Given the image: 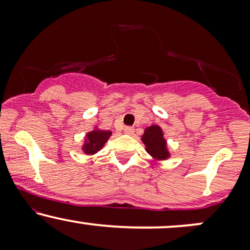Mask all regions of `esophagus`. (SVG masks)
I'll return each instance as SVG.
<instances>
[{"label": "esophagus", "mask_w": 250, "mask_h": 250, "mask_svg": "<svg viewBox=\"0 0 250 250\" xmlns=\"http://www.w3.org/2000/svg\"><path fill=\"white\" fill-rule=\"evenodd\" d=\"M125 133L128 135H133L134 134V128L133 127H125Z\"/></svg>", "instance_id": "1"}]
</instances>
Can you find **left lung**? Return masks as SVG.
Here are the masks:
<instances>
[{"mask_svg": "<svg viewBox=\"0 0 250 250\" xmlns=\"http://www.w3.org/2000/svg\"><path fill=\"white\" fill-rule=\"evenodd\" d=\"M141 140L146 146V151L154 161H166L170 157L171 154L168 149L167 140L165 139V133L159 125H151L146 128Z\"/></svg>", "mask_w": 250, "mask_h": 250, "instance_id": "8db88e82", "label": "left lung"}]
</instances>
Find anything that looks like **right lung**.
I'll return each instance as SVG.
<instances>
[{
    "label": "right lung",
    "instance_id": "1",
    "mask_svg": "<svg viewBox=\"0 0 250 250\" xmlns=\"http://www.w3.org/2000/svg\"><path fill=\"white\" fill-rule=\"evenodd\" d=\"M110 130H104L100 129L99 125H95L93 130L88 131L84 136V141L81 147V150L85 155H95L97 151H100L108 141L109 137L111 136Z\"/></svg>",
    "mask_w": 250,
    "mask_h": 250
}]
</instances>
